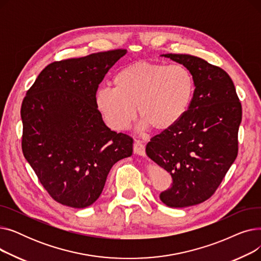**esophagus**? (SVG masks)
I'll use <instances>...</instances> for the list:
<instances>
[{
	"instance_id": "esophagus-1",
	"label": "esophagus",
	"mask_w": 261,
	"mask_h": 261,
	"mask_svg": "<svg viewBox=\"0 0 261 261\" xmlns=\"http://www.w3.org/2000/svg\"><path fill=\"white\" fill-rule=\"evenodd\" d=\"M133 151L135 154H139L141 156H145L146 151H145V145L142 144L141 142L136 141L133 145Z\"/></svg>"
}]
</instances>
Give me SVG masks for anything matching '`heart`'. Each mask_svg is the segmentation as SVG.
I'll list each match as a JSON object with an SVG mask.
<instances>
[{"instance_id":"b5f03b06","label":"heart","mask_w":261,"mask_h":261,"mask_svg":"<svg viewBox=\"0 0 261 261\" xmlns=\"http://www.w3.org/2000/svg\"><path fill=\"white\" fill-rule=\"evenodd\" d=\"M113 87L98 89L95 103L108 125L117 131L131 126L136 108L142 129H171L188 112L196 90L195 78L186 66L148 61L120 68Z\"/></svg>"}]
</instances>
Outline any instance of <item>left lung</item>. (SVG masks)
I'll list each match as a JSON object with an SVG mask.
<instances>
[{
	"mask_svg": "<svg viewBox=\"0 0 261 261\" xmlns=\"http://www.w3.org/2000/svg\"><path fill=\"white\" fill-rule=\"evenodd\" d=\"M195 78L193 102L184 118L151 139L146 153L172 176L160 195L169 207H187L211 198L238 153L241 103L228 74L199 57L163 54Z\"/></svg>",
	"mask_w": 261,
	"mask_h": 261,
	"instance_id": "8db88e82",
	"label": "left lung"
}]
</instances>
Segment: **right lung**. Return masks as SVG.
I'll return each instance as SVG.
<instances>
[{
    "instance_id": "obj_1",
    "label": "right lung",
    "mask_w": 261,
    "mask_h": 261,
    "mask_svg": "<svg viewBox=\"0 0 261 261\" xmlns=\"http://www.w3.org/2000/svg\"><path fill=\"white\" fill-rule=\"evenodd\" d=\"M127 53L115 49L48 64L21 107L22 150L39 181L57 202L92 205L133 140L106 126L95 95L105 75Z\"/></svg>"
}]
</instances>
